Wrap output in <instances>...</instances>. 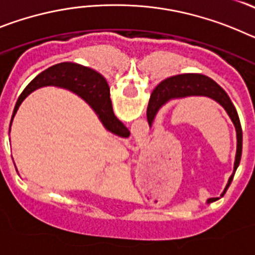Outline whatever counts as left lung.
Segmentation results:
<instances>
[{
    "label": "left lung",
    "mask_w": 255,
    "mask_h": 255,
    "mask_svg": "<svg viewBox=\"0 0 255 255\" xmlns=\"http://www.w3.org/2000/svg\"><path fill=\"white\" fill-rule=\"evenodd\" d=\"M186 97H208L218 105L222 106L226 114L229 115L230 120L233 121L234 126L236 130V154H235V162H234V171L231 173V176L229 177L227 185L225 190L222 191V195L226 193L229 189L230 184L233 181L235 171L238 168L240 159H242V152H243V130L242 125H240V120H239V115L236 111L235 106L233 105L230 97L227 96L226 92L211 78L202 74H182V75L171 76V78L166 79L163 82L159 83L155 89L153 91L152 96H150L149 105H148L147 111V119L149 126H152L154 117L157 112L163 107L164 105H167L168 102L173 100H181V98H186ZM217 198H209L207 200V203H211Z\"/></svg>",
    "instance_id": "obj_1"
}]
</instances>
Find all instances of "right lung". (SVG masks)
Segmentation results:
<instances>
[{
    "label": "right lung",
    "mask_w": 255,
    "mask_h": 255,
    "mask_svg": "<svg viewBox=\"0 0 255 255\" xmlns=\"http://www.w3.org/2000/svg\"><path fill=\"white\" fill-rule=\"evenodd\" d=\"M43 87H58L73 92L91 106L106 130L121 138H126L130 135L128 128L115 116L111 100H110V88L106 79L100 73H97L96 70L75 64V62H61V64L53 65L38 74L26 85L13 108L10 130L13 117L16 115L22 101L25 100L29 94Z\"/></svg>",
    "instance_id": "obj_1"
}]
</instances>
